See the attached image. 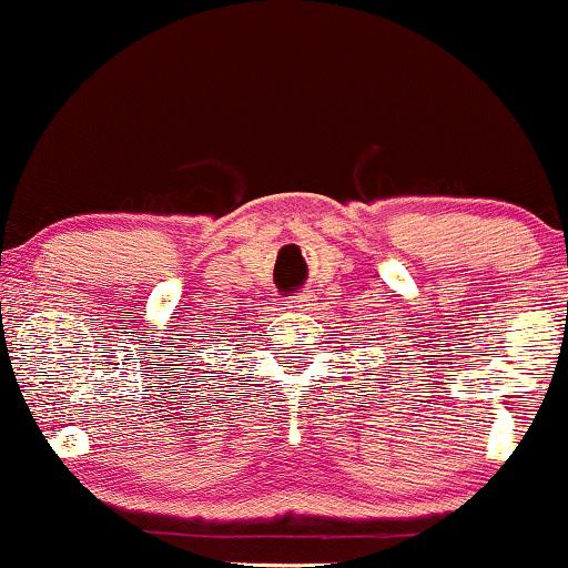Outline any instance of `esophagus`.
<instances>
[{
    "label": "esophagus",
    "mask_w": 568,
    "mask_h": 568,
    "mask_svg": "<svg viewBox=\"0 0 568 568\" xmlns=\"http://www.w3.org/2000/svg\"><path fill=\"white\" fill-rule=\"evenodd\" d=\"M312 302H315V298H312L310 293H298V296H291L288 302H285V310H296V312H304V310H310Z\"/></svg>",
    "instance_id": "obj_1"
}]
</instances>
